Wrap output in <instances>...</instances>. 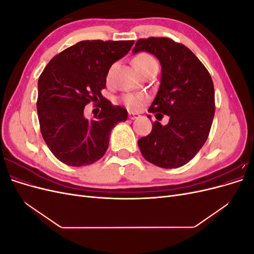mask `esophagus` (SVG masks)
I'll list each match as a JSON object with an SVG mask.
<instances>
[{
	"label": "esophagus",
	"mask_w": 254,
	"mask_h": 254,
	"mask_svg": "<svg viewBox=\"0 0 254 254\" xmlns=\"http://www.w3.org/2000/svg\"><path fill=\"white\" fill-rule=\"evenodd\" d=\"M128 117H129V119L130 120H135V119H137L140 117L139 115V113H133V112H129V114H128Z\"/></svg>",
	"instance_id": "1"
}]
</instances>
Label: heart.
<instances>
[{"label":"heart","mask_w":254,"mask_h":254,"mask_svg":"<svg viewBox=\"0 0 254 254\" xmlns=\"http://www.w3.org/2000/svg\"><path fill=\"white\" fill-rule=\"evenodd\" d=\"M132 64L135 67V70L141 75L145 74L146 72L153 70V68H158L157 60L148 53L137 54V55L134 56V58L132 60ZM115 65H117L115 64H111L110 67L108 68V71H107L106 79L108 82L111 80ZM145 101H146V96L142 93H125L122 96V102L124 103V105L127 107V108L131 109V110L140 109L141 106L143 105V103Z\"/></svg>","instance_id":"1"}]
</instances>
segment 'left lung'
<instances>
[{
  "label": "left lung",
  "mask_w": 254,
  "mask_h": 254,
  "mask_svg": "<svg viewBox=\"0 0 254 254\" xmlns=\"http://www.w3.org/2000/svg\"><path fill=\"white\" fill-rule=\"evenodd\" d=\"M142 51L155 55L162 66L160 88L148 112L158 120L166 114L170 121L165 127L153 122L151 132L137 144L152 164L183 166L197 155L210 133L215 112L212 77L193 52L171 38L139 39L132 53Z\"/></svg>",
  "instance_id": "obj_1"
}]
</instances>
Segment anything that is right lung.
<instances>
[{
	"label": "right lung",
	"mask_w": 254,
	"mask_h": 254,
	"mask_svg": "<svg viewBox=\"0 0 254 254\" xmlns=\"http://www.w3.org/2000/svg\"><path fill=\"white\" fill-rule=\"evenodd\" d=\"M133 40H83L51 59L38 79L37 112L48 147L70 166L90 165L108 148L112 128L127 120V110L102 95L106 74L131 49ZM91 101L101 112L87 120L83 109Z\"/></svg>",
	"instance_id": "right-lung-1"
}]
</instances>
